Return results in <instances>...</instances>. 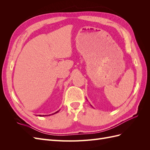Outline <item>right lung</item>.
Segmentation results:
<instances>
[{
	"mask_svg": "<svg viewBox=\"0 0 150 150\" xmlns=\"http://www.w3.org/2000/svg\"><path fill=\"white\" fill-rule=\"evenodd\" d=\"M57 112H59V111H56V112H54V113H53V114H52V115H54V114H56V113H57ZM44 116V115H43V116ZM45 116H46V115H45ZM40 116H41V115H40Z\"/></svg>",
	"mask_w": 150,
	"mask_h": 150,
	"instance_id": "1",
	"label": "right lung"
}]
</instances>
